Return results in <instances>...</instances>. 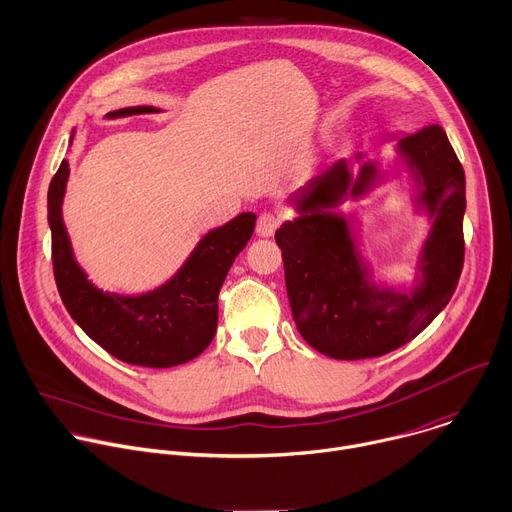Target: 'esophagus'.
I'll use <instances>...</instances> for the list:
<instances>
[{
    "label": "esophagus",
    "instance_id": "34e87169",
    "mask_svg": "<svg viewBox=\"0 0 512 512\" xmlns=\"http://www.w3.org/2000/svg\"><path fill=\"white\" fill-rule=\"evenodd\" d=\"M279 225V219L273 213H263L257 219V235L259 237H271Z\"/></svg>",
    "mask_w": 512,
    "mask_h": 512
}]
</instances>
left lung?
I'll return each mask as SVG.
<instances>
[{
    "instance_id": "8db88e82",
    "label": "left lung",
    "mask_w": 512,
    "mask_h": 512,
    "mask_svg": "<svg viewBox=\"0 0 512 512\" xmlns=\"http://www.w3.org/2000/svg\"><path fill=\"white\" fill-rule=\"evenodd\" d=\"M394 156L356 154L323 166L289 197L295 219L275 231L283 253L285 285L295 327L319 354L366 360L390 354L414 339L450 301L462 271L466 211L464 170L440 126L390 134ZM406 172L417 214L429 217L412 284L380 286L361 253L359 220L338 209L369 196L388 178Z\"/></svg>"
}]
</instances>
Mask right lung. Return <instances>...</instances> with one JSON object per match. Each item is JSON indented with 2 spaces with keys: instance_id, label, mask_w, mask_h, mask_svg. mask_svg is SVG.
<instances>
[{
  "instance_id": "1",
  "label": "right lung",
  "mask_w": 512,
  "mask_h": 512,
  "mask_svg": "<svg viewBox=\"0 0 512 512\" xmlns=\"http://www.w3.org/2000/svg\"><path fill=\"white\" fill-rule=\"evenodd\" d=\"M162 112L154 106L112 110L108 120ZM70 134V146L74 144ZM70 177L64 158L48 189L52 263L60 297L86 335L120 362L173 368L201 356L217 333L219 291L255 231V213H241L205 233L181 269L144 293H110L88 279L74 255L62 205Z\"/></svg>"
}]
</instances>
